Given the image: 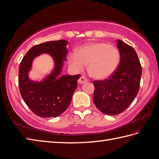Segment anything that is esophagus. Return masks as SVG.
<instances>
[{
  "label": "esophagus",
  "instance_id": "esophagus-1",
  "mask_svg": "<svg viewBox=\"0 0 159 159\" xmlns=\"http://www.w3.org/2000/svg\"><path fill=\"white\" fill-rule=\"evenodd\" d=\"M88 82V79L86 78V77H85L84 76H81L80 77V79L78 80V83L80 84H84V82Z\"/></svg>",
  "mask_w": 159,
  "mask_h": 159
}]
</instances>
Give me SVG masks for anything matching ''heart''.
Returning a JSON list of instances; mask_svg holds the SVG:
<instances>
[{
  "label": "heart",
  "mask_w": 159,
  "mask_h": 159,
  "mask_svg": "<svg viewBox=\"0 0 159 159\" xmlns=\"http://www.w3.org/2000/svg\"><path fill=\"white\" fill-rule=\"evenodd\" d=\"M119 52L113 45L105 42H92L81 46L68 55V62L75 71H81L88 64L90 75L104 80L115 71L119 63Z\"/></svg>",
  "instance_id": "1"
}]
</instances>
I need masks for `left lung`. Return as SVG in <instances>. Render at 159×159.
Returning a JSON list of instances; mask_svg holds the SVG:
<instances>
[{
  "label": "left lung",
  "mask_w": 159,
  "mask_h": 159,
  "mask_svg": "<svg viewBox=\"0 0 159 159\" xmlns=\"http://www.w3.org/2000/svg\"><path fill=\"white\" fill-rule=\"evenodd\" d=\"M120 63L109 78L94 81L93 101L102 113L116 115L126 110L140 88L142 67L133 47L117 40Z\"/></svg>",
  "instance_id": "8db88e82"
}]
</instances>
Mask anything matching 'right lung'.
Wrapping results in <instances>:
<instances>
[{
  "instance_id": "1",
  "label": "right lung",
  "mask_w": 159,
  "mask_h": 159,
  "mask_svg": "<svg viewBox=\"0 0 159 159\" xmlns=\"http://www.w3.org/2000/svg\"><path fill=\"white\" fill-rule=\"evenodd\" d=\"M68 42L64 40L46 42L33 46L25 54L19 69V86L22 98L36 115L56 117L66 110L77 87L80 75H60L63 61L67 60ZM47 53L55 61L52 73L40 83L31 80L28 72L33 60Z\"/></svg>"
}]
</instances>
